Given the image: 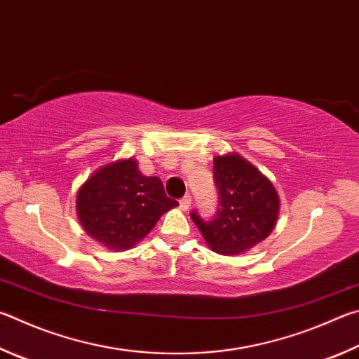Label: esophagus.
Returning <instances> with one entry per match:
<instances>
[{
    "label": "esophagus",
    "mask_w": 359,
    "mask_h": 359,
    "mask_svg": "<svg viewBox=\"0 0 359 359\" xmlns=\"http://www.w3.org/2000/svg\"><path fill=\"white\" fill-rule=\"evenodd\" d=\"M190 205H191V196H185V198H182L180 199V208L182 210H188V208H190Z\"/></svg>",
    "instance_id": "1"
}]
</instances>
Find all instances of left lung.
<instances>
[{"instance_id":"obj_1","label":"left lung","mask_w":359,"mask_h":359,"mask_svg":"<svg viewBox=\"0 0 359 359\" xmlns=\"http://www.w3.org/2000/svg\"><path fill=\"white\" fill-rule=\"evenodd\" d=\"M213 179L219 196L217 215L204 221L193 212L191 219L212 251L224 256L250 251L275 229L281 208L276 188L236 152L213 158Z\"/></svg>"}]
</instances>
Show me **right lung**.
Returning a JSON list of instances; mask_svg holds the SVG:
<instances>
[{
	"mask_svg": "<svg viewBox=\"0 0 359 359\" xmlns=\"http://www.w3.org/2000/svg\"><path fill=\"white\" fill-rule=\"evenodd\" d=\"M179 202L158 177L142 175L135 158L107 163L78 188V221L89 237L111 251L132 250Z\"/></svg>",
	"mask_w": 359,
	"mask_h": 359,
	"instance_id": "1",
	"label": "right lung"
}]
</instances>
